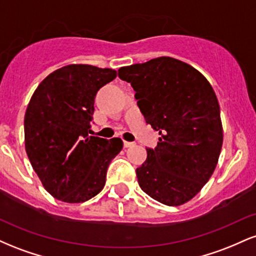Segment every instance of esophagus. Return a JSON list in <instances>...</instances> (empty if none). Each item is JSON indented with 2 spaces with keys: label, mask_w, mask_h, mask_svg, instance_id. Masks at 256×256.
<instances>
[{
  "label": "esophagus",
  "mask_w": 256,
  "mask_h": 256,
  "mask_svg": "<svg viewBox=\"0 0 256 256\" xmlns=\"http://www.w3.org/2000/svg\"><path fill=\"white\" fill-rule=\"evenodd\" d=\"M134 142H128V140H124V146L125 148H130V146H134Z\"/></svg>",
  "instance_id": "esophagus-1"
}]
</instances>
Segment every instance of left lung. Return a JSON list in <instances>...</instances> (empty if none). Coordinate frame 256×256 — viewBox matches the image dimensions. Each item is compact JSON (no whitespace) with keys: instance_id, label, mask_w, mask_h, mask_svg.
<instances>
[{"instance_id":"left-lung-1","label":"left lung","mask_w":256,"mask_h":256,"mask_svg":"<svg viewBox=\"0 0 256 256\" xmlns=\"http://www.w3.org/2000/svg\"><path fill=\"white\" fill-rule=\"evenodd\" d=\"M118 76L131 83L146 124L160 134L136 170L140 189L166 206L185 204L213 174L222 150L212 85L190 64L167 56L122 67Z\"/></svg>"}]
</instances>
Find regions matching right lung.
Masks as SVG:
<instances>
[{"instance_id":"1","label":"right lung","mask_w":256,"mask_h":256,"mask_svg":"<svg viewBox=\"0 0 256 256\" xmlns=\"http://www.w3.org/2000/svg\"><path fill=\"white\" fill-rule=\"evenodd\" d=\"M116 72L90 64H68L38 85L24 120L25 148L46 190L68 204L85 202L104 189L120 138L90 136L98 91Z\"/></svg>"}]
</instances>
